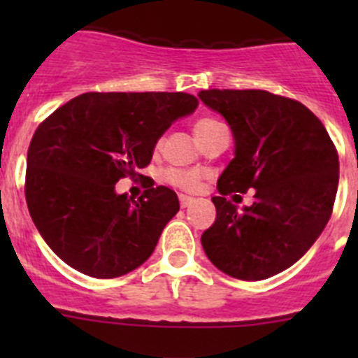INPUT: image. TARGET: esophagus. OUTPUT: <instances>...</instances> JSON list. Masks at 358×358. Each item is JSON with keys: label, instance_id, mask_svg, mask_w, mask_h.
<instances>
[{"label": "esophagus", "instance_id": "34e87169", "mask_svg": "<svg viewBox=\"0 0 358 358\" xmlns=\"http://www.w3.org/2000/svg\"><path fill=\"white\" fill-rule=\"evenodd\" d=\"M194 201H195L194 197H188V195H179V204H181V208H188Z\"/></svg>", "mask_w": 358, "mask_h": 358}]
</instances>
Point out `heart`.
I'll list each match as a JSON object with an SVG mask.
<instances>
[{
	"mask_svg": "<svg viewBox=\"0 0 358 358\" xmlns=\"http://www.w3.org/2000/svg\"><path fill=\"white\" fill-rule=\"evenodd\" d=\"M218 125H222L220 122L213 118H201L195 122L194 125V132L195 136L202 138V136H206L208 132H211L213 129H217ZM157 145H161V141ZM201 177L202 173L199 170H188V169H166L163 173V179L169 185L176 186V188H181L185 192H195L201 185Z\"/></svg>",
	"mask_w": 358,
	"mask_h": 358,
	"instance_id": "b5f03b06",
	"label": "heart"
}]
</instances>
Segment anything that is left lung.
Here are the masks:
<instances>
[{
  "label": "left lung",
  "mask_w": 358,
  "mask_h": 358,
  "mask_svg": "<svg viewBox=\"0 0 358 358\" xmlns=\"http://www.w3.org/2000/svg\"><path fill=\"white\" fill-rule=\"evenodd\" d=\"M199 98L229 123L235 157L217 181V218L202 233L211 264L245 281L296 264L334 210L339 156L321 120L292 98L262 90H208ZM257 189L238 210L225 197Z\"/></svg>",
  "instance_id": "8db88e82"
}]
</instances>
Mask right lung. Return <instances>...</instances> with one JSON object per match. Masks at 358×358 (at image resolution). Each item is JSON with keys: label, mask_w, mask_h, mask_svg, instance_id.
I'll return each instance as SVG.
<instances>
[{"label": "right lung", "mask_w": 358, "mask_h": 358, "mask_svg": "<svg viewBox=\"0 0 358 358\" xmlns=\"http://www.w3.org/2000/svg\"><path fill=\"white\" fill-rule=\"evenodd\" d=\"M197 106L188 93H84L41 123L28 147L24 197L62 262L109 280L148 260L179 199L152 185L134 201L115 186L140 176L163 132Z\"/></svg>", "instance_id": "1"}]
</instances>
